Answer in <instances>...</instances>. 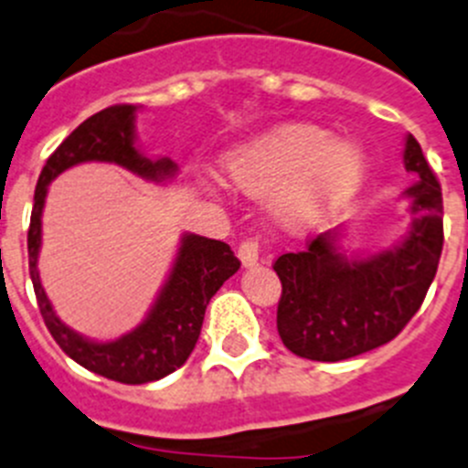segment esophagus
Wrapping results in <instances>:
<instances>
[{
  "mask_svg": "<svg viewBox=\"0 0 468 468\" xmlns=\"http://www.w3.org/2000/svg\"><path fill=\"white\" fill-rule=\"evenodd\" d=\"M238 256H239V261H242L244 268H251V265L259 263V259H261L259 238L242 239V244H239V249H238Z\"/></svg>",
  "mask_w": 468,
  "mask_h": 468,
  "instance_id": "obj_1",
  "label": "esophagus"
}]
</instances>
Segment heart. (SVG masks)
<instances>
[{
	"label": "heart",
	"mask_w": 468,
	"mask_h": 468,
	"mask_svg": "<svg viewBox=\"0 0 468 468\" xmlns=\"http://www.w3.org/2000/svg\"><path fill=\"white\" fill-rule=\"evenodd\" d=\"M230 185L251 196L282 186L272 200L279 224L298 229L337 212L365 180V154L316 124H283L230 152Z\"/></svg>",
	"instance_id": "obj_1"
}]
</instances>
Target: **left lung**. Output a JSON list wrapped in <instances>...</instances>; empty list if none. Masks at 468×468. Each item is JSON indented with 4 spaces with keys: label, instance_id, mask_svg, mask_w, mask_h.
Returning a JSON list of instances; mask_svg holds the SVG:
<instances>
[{
    "label": "left lung",
    "instance_id": "8db88e82",
    "mask_svg": "<svg viewBox=\"0 0 468 468\" xmlns=\"http://www.w3.org/2000/svg\"><path fill=\"white\" fill-rule=\"evenodd\" d=\"M404 165L418 177L411 230L397 247L346 259L339 230L309 239L298 254H282L277 330L283 346L307 360L339 362L383 346L416 316L434 282L443 249V198L420 143L409 135Z\"/></svg>",
    "mask_w": 468,
    "mask_h": 468
}]
</instances>
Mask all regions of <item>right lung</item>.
<instances>
[{
	"label": "right lung",
	"mask_w": 468,
	"mask_h": 468,
	"mask_svg": "<svg viewBox=\"0 0 468 468\" xmlns=\"http://www.w3.org/2000/svg\"><path fill=\"white\" fill-rule=\"evenodd\" d=\"M135 111H138L135 106L120 103V106H111L87 117L71 135L64 138L62 145L48 156L38 175L37 191H34L27 233L29 274H32L38 309L52 339L71 360H76L85 369L101 374L111 381L129 383V386L159 381L185 365L200 337L209 298L224 286L226 279L233 277L239 270V261L235 259L226 242L200 238V235H185L173 272L165 286L161 288L154 307L150 309L145 321L124 337L106 344L90 342L64 325L52 312V304L43 291L37 270L38 249H41V212L48 185L59 173L85 161H111L154 182L173 177L177 170V165L168 156L154 161L138 152L133 133Z\"/></svg>",
	"instance_id": "right-lung-1"
}]
</instances>
